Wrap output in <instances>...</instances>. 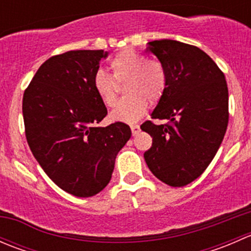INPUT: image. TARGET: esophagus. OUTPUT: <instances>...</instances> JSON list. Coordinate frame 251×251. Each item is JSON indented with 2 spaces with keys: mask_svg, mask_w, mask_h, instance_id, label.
I'll list each match as a JSON object with an SVG mask.
<instances>
[{
  "mask_svg": "<svg viewBox=\"0 0 251 251\" xmlns=\"http://www.w3.org/2000/svg\"><path fill=\"white\" fill-rule=\"evenodd\" d=\"M131 131H132V135L136 136L140 133V125H131Z\"/></svg>",
  "mask_w": 251,
  "mask_h": 251,
  "instance_id": "34e87169",
  "label": "esophagus"
}]
</instances>
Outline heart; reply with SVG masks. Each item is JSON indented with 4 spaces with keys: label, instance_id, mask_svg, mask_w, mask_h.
Wrapping results in <instances>:
<instances>
[{
    "label": "heart",
    "instance_id": "1",
    "mask_svg": "<svg viewBox=\"0 0 251 251\" xmlns=\"http://www.w3.org/2000/svg\"><path fill=\"white\" fill-rule=\"evenodd\" d=\"M111 75L100 69L92 78L93 90L107 107L118 100L119 83H124L127 95L111 113V119L121 123H135L146 113L148 102L155 104L163 98L168 86V74L163 63L147 58L142 53L126 48L114 55Z\"/></svg>",
    "mask_w": 251,
    "mask_h": 251
}]
</instances>
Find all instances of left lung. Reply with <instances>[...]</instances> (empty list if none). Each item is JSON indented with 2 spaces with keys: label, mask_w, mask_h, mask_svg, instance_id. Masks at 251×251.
<instances>
[{
  "label": "left lung",
  "mask_w": 251,
  "mask_h": 251,
  "mask_svg": "<svg viewBox=\"0 0 251 251\" xmlns=\"http://www.w3.org/2000/svg\"><path fill=\"white\" fill-rule=\"evenodd\" d=\"M147 50L168 74L163 98L141 125L153 138L144 153L149 170L171 187L198 178L219 151L228 125V88L222 70L201 48L175 40H156Z\"/></svg>",
  "instance_id": "obj_1"
}]
</instances>
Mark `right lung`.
<instances>
[{"instance_id": "right-lung-1", "label": "right lung", "mask_w": 251, "mask_h": 251, "mask_svg": "<svg viewBox=\"0 0 251 251\" xmlns=\"http://www.w3.org/2000/svg\"><path fill=\"white\" fill-rule=\"evenodd\" d=\"M107 55L103 50L53 55L23 96L25 136L35 159L58 187L80 198L105 188L116 155L132 135L120 121L97 126L108 110L92 78Z\"/></svg>"}]
</instances>
